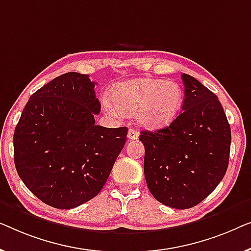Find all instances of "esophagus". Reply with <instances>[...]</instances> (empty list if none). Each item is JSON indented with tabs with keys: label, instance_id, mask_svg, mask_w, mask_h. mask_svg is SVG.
<instances>
[{
	"label": "esophagus",
	"instance_id": "esophagus-1",
	"mask_svg": "<svg viewBox=\"0 0 251 251\" xmlns=\"http://www.w3.org/2000/svg\"><path fill=\"white\" fill-rule=\"evenodd\" d=\"M127 137H128L129 140H136L137 137H139V132H137L136 129H129L128 134H127Z\"/></svg>",
	"mask_w": 251,
	"mask_h": 251
}]
</instances>
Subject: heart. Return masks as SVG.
Segmentation results:
<instances>
[{
    "label": "heart",
    "instance_id": "b5f03b06",
    "mask_svg": "<svg viewBox=\"0 0 251 251\" xmlns=\"http://www.w3.org/2000/svg\"><path fill=\"white\" fill-rule=\"evenodd\" d=\"M117 110L125 116L139 115L148 128H161L171 124L182 110L184 93L174 80L139 78L119 84L114 91ZM107 105L112 107L107 101Z\"/></svg>",
    "mask_w": 251,
    "mask_h": 251
}]
</instances>
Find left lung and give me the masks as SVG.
<instances>
[{
    "label": "left lung",
    "instance_id": "8db88e82",
    "mask_svg": "<svg viewBox=\"0 0 251 251\" xmlns=\"http://www.w3.org/2000/svg\"><path fill=\"white\" fill-rule=\"evenodd\" d=\"M185 99L172 124L142 130L144 176L151 195L166 206L188 209L200 203L226 173L231 127L218 98L183 74Z\"/></svg>",
    "mask_w": 251,
    "mask_h": 251
}]
</instances>
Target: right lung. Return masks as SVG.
<instances>
[{"label": "right lung", "instance_id": "add662e5", "mask_svg": "<svg viewBox=\"0 0 251 251\" xmlns=\"http://www.w3.org/2000/svg\"><path fill=\"white\" fill-rule=\"evenodd\" d=\"M94 87L89 75L55 77L31 95L13 134L21 181L58 209L98 196L126 143L127 127L95 125L101 104Z\"/></svg>", "mask_w": 251, "mask_h": 251}]
</instances>
